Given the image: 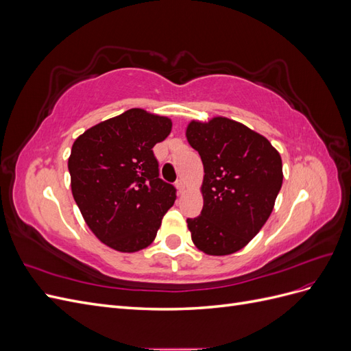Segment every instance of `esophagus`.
Segmentation results:
<instances>
[{
  "mask_svg": "<svg viewBox=\"0 0 351 351\" xmlns=\"http://www.w3.org/2000/svg\"><path fill=\"white\" fill-rule=\"evenodd\" d=\"M176 187H177V192H178V193H183V192H184V189H186L183 180H177Z\"/></svg>",
  "mask_w": 351,
  "mask_h": 351,
  "instance_id": "esophagus-1",
  "label": "esophagus"
}]
</instances>
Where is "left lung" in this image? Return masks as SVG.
<instances>
[{
    "label": "left lung",
    "instance_id": "1",
    "mask_svg": "<svg viewBox=\"0 0 351 351\" xmlns=\"http://www.w3.org/2000/svg\"><path fill=\"white\" fill-rule=\"evenodd\" d=\"M204 164L200 215L187 219L195 246L210 256L241 250L268 221L282 186V161L267 137L227 117L187 124Z\"/></svg>",
    "mask_w": 351,
    "mask_h": 351
}]
</instances>
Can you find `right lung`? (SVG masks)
Segmentation results:
<instances>
[{"mask_svg":"<svg viewBox=\"0 0 351 351\" xmlns=\"http://www.w3.org/2000/svg\"><path fill=\"white\" fill-rule=\"evenodd\" d=\"M164 115L132 108L90 127L71 146V193L99 241L139 252L155 240L176 189L158 173L154 146L171 133Z\"/></svg>","mask_w":351,"mask_h":351,"instance_id":"1","label":"right lung"}]
</instances>
